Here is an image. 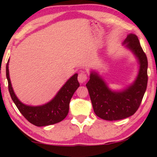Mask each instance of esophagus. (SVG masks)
<instances>
[{
    "label": "esophagus",
    "mask_w": 157,
    "mask_h": 157,
    "mask_svg": "<svg viewBox=\"0 0 157 157\" xmlns=\"http://www.w3.org/2000/svg\"><path fill=\"white\" fill-rule=\"evenodd\" d=\"M77 79H78L79 82H80V83H84V82L86 81V80H87L86 74L85 73L84 71H81V72L78 75V77H77Z\"/></svg>",
    "instance_id": "esophagus-1"
}]
</instances>
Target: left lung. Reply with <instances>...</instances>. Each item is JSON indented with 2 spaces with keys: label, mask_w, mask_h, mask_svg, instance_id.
Returning <instances> with one entry per match:
<instances>
[{
  "label": "left lung",
  "mask_w": 157,
  "mask_h": 157,
  "mask_svg": "<svg viewBox=\"0 0 157 157\" xmlns=\"http://www.w3.org/2000/svg\"><path fill=\"white\" fill-rule=\"evenodd\" d=\"M123 44L137 58L140 69L136 80L122 91H112L96 71H91L86 87L94 113L102 120H119L132 116L137 111L146 91L147 59L140 46L137 36L130 34Z\"/></svg>",
  "instance_id": "left-lung-1"
}]
</instances>
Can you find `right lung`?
<instances>
[{
    "label": "right lung",
    "mask_w": 157,
    "mask_h": 157,
    "mask_svg": "<svg viewBox=\"0 0 157 157\" xmlns=\"http://www.w3.org/2000/svg\"><path fill=\"white\" fill-rule=\"evenodd\" d=\"M9 61L6 66V78L10 96L20 112L29 122L36 126H46L57 123L66 118L69 110V102L74 93L80 86L77 74L68 79L53 99L43 105L31 106L23 104L18 100L12 87L9 73Z\"/></svg>",
    "instance_id": "obj_1"
}]
</instances>
